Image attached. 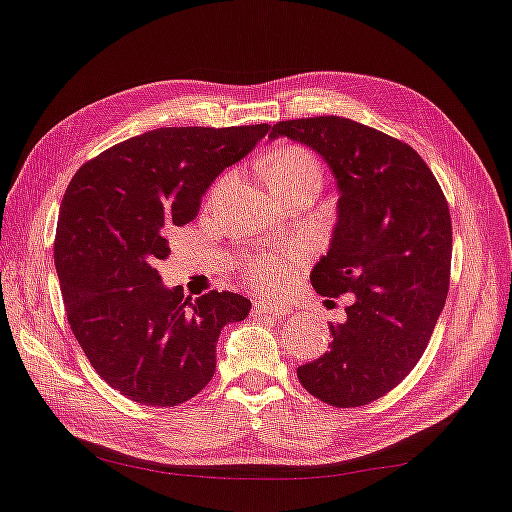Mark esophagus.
<instances>
[{
    "mask_svg": "<svg viewBox=\"0 0 512 512\" xmlns=\"http://www.w3.org/2000/svg\"><path fill=\"white\" fill-rule=\"evenodd\" d=\"M255 313L259 315H273V317H282L288 313V308L282 304H273V302H257L255 304Z\"/></svg>",
    "mask_w": 512,
    "mask_h": 512,
    "instance_id": "1",
    "label": "esophagus"
}]
</instances>
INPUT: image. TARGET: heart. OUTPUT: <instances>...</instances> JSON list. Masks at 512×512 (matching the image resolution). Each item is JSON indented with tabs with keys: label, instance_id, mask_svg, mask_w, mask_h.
<instances>
[{
	"label": "heart",
	"instance_id": "heart-1",
	"mask_svg": "<svg viewBox=\"0 0 512 512\" xmlns=\"http://www.w3.org/2000/svg\"><path fill=\"white\" fill-rule=\"evenodd\" d=\"M324 168L313 150L302 144H286L275 148L264 162V177L273 195L302 184H322ZM228 177L217 184L224 188ZM297 253L293 250H266V253L250 259L244 268L248 284L257 290H279L293 273Z\"/></svg>",
	"mask_w": 512,
	"mask_h": 512
}]
</instances>
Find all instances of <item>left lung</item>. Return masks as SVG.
Masks as SVG:
<instances>
[{
	"label": "left lung",
	"instance_id": "left-lung-1",
	"mask_svg": "<svg viewBox=\"0 0 512 512\" xmlns=\"http://www.w3.org/2000/svg\"><path fill=\"white\" fill-rule=\"evenodd\" d=\"M333 168L339 215L310 282L324 297L353 293L328 353L297 368L310 395L355 408L390 393L415 368L450 284L453 226L442 186L413 146L353 119L277 122Z\"/></svg>",
	"mask_w": 512,
	"mask_h": 512
}]
</instances>
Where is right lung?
Here are the masks:
<instances>
[{"label":"right lung","instance_id":"right-lung-1","mask_svg":"<svg viewBox=\"0 0 512 512\" xmlns=\"http://www.w3.org/2000/svg\"><path fill=\"white\" fill-rule=\"evenodd\" d=\"M253 126L155 128L77 170L62 199L55 268L70 330L95 373L142 406H177L215 375V346L250 302L228 290L190 299L157 262L202 195L268 133Z\"/></svg>","mask_w":512,"mask_h":512}]
</instances>
